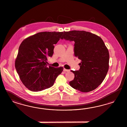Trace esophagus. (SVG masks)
Listing matches in <instances>:
<instances>
[{
  "label": "esophagus",
  "mask_w": 127,
  "mask_h": 127,
  "mask_svg": "<svg viewBox=\"0 0 127 127\" xmlns=\"http://www.w3.org/2000/svg\"><path fill=\"white\" fill-rule=\"evenodd\" d=\"M63 71H64V72H69V70L68 69H66L65 68H64L63 69Z\"/></svg>",
  "instance_id": "esophagus-1"
}]
</instances>
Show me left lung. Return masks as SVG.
Instances as JSON below:
<instances>
[{
    "label": "left lung",
    "instance_id": "left-lung-1",
    "mask_svg": "<svg viewBox=\"0 0 127 127\" xmlns=\"http://www.w3.org/2000/svg\"><path fill=\"white\" fill-rule=\"evenodd\" d=\"M61 38L74 42V55L81 61L78 71L71 70L74 78L70 86L82 92L96 89L109 68V52L102 39L90 32L75 30L64 32Z\"/></svg>",
    "mask_w": 127,
    "mask_h": 127
}]
</instances>
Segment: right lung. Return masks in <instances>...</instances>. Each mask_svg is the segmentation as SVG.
<instances>
[{"label": "right lung", "mask_w": 127, "mask_h": 127, "mask_svg": "<svg viewBox=\"0 0 127 127\" xmlns=\"http://www.w3.org/2000/svg\"><path fill=\"white\" fill-rule=\"evenodd\" d=\"M63 32H44L26 38L21 43L15 66L20 80L32 91L38 92L52 87L63 67L47 66V58L54 54Z\"/></svg>", "instance_id": "obj_1"}]
</instances>
